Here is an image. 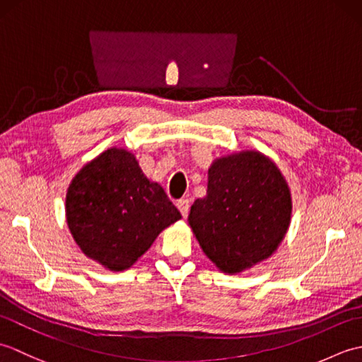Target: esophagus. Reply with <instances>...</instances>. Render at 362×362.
Wrapping results in <instances>:
<instances>
[{
    "instance_id": "obj_1",
    "label": "esophagus",
    "mask_w": 362,
    "mask_h": 362,
    "mask_svg": "<svg viewBox=\"0 0 362 362\" xmlns=\"http://www.w3.org/2000/svg\"><path fill=\"white\" fill-rule=\"evenodd\" d=\"M177 209L180 210L183 218H187L188 213H189V201H188V199H179V201H177Z\"/></svg>"
}]
</instances>
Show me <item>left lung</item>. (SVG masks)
Here are the masks:
<instances>
[{
    "label": "left lung",
    "instance_id": "obj_1",
    "mask_svg": "<svg viewBox=\"0 0 362 362\" xmlns=\"http://www.w3.org/2000/svg\"><path fill=\"white\" fill-rule=\"evenodd\" d=\"M291 194L281 173L259 152L214 161L206 196L191 205L189 226L221 271L241 272L272 255L286 233Z\"/></svg>",
    "mask_w": 362,
    "mask_h": 362
}]
</instances>
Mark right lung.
I'll list each match as a JSON object with an SVG mask.
<instances>
[{
    "instance_id": "1",
    "label": "right lung",
    "mask_w": 362,
    "mask_h": 362,
    "mask_svg": "<svg viewBox=\"0 0 362 362\" xmlns=\"http://www.w3.org/2000/svg\"><path fill=\"white\" fill-rule=\"evenodd\" d=\"M182 218L132 153L109 149L76 174L66 193V221L82 252L110 271H124L161 230Z\"/></svg>"
}]
</instances>
